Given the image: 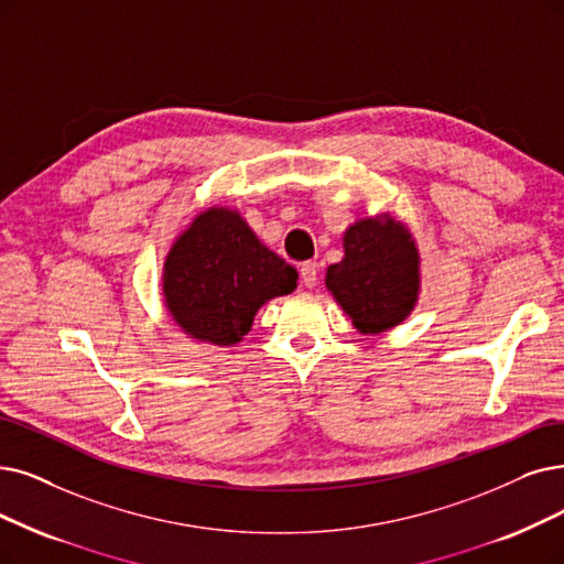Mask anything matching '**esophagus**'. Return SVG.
I'll return each instance as SVG.
<instances>
[{"mask_svg": "<svg viewBox=\"0 0 564 564\" xmlns=\"http://www.w3.org/2000/svg\"><path fill=\"white\" fill-rule=\"evenodd\" d=\"M317 268L319 265L314 263V261H305L301 265V282H303V286H307V289L317 286V280H319V270Z\"/></svg>", "mask_w": 564, "mask_h": 564, "instance_id": "obj_1", "label": "esophagus"}]
</instances>
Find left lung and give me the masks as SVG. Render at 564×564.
<instances>
[{"label":"left lung","instance_id":"8db88e82","mask_svg":"<svg viewBox=\"0 0 564 564\" xmlns=\"http://www.w3.org/2000/svg\"><path fill=\"white\" fill-rule=\"evenodd\" d=\"M343 247V261L326 270V289L354 328L377 335L408 319L421 291V257L408 227L389 213L358 219Z\"/></svg>","mask_w":564,"mask_h":564}]
</instances>
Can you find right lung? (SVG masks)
I'll return each mask as SVG.
<instances>
[{
	"label": "right lung",
	"instance_id": "1",
	"mask_svg": "<svg viewBox=\"0 0 564 564\" xmlns=\"http://www.w3.org/2000/svg\"><path fill=\"white\" fill-rule=\"evenodd\" d=\"M299 273L257 238L238 210L208 208L180 234L164 261L162 296L189 337L231 347L259 307L296 289Z\"/></svg>",
	"mask_w": 564,
	"mask_h": 564
}]
</instances>
